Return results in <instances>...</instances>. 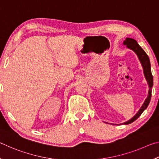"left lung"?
I'll return each instance as SVG.
<instances>
[{
  "instance_id": "obj_1",
  "label": "left lung",
  "mask_w": 159,
  "mask_h": 159,
  "mask_svg": "<svg viewBox=\"0 0 159 159\" xmlns=\"http://www.w3.org/2000/svg\"><path fill=\"white\" fill-rule=\"evenodd\" d=\"M123 45H125L128 48L133 50L134 52L136 53V55H138L139 61L142 64V66L143 67V71H144V74L145 76V79H146L148 85H149V93H148V96L147 99H145L144 104H142V106L138 112L134 116L130 118V120H128L125 123H123V124H130V123H133L134 121L137 118L139 117L142 112H143L145 109L147 108L148 105H149L151 98H152V86H153V76L152 74V71H151V64H150V61L149 58L147 55V53L144 52V50L142 49V48L139 46V44L135 40L133 39H130V38H126L125 40L123 41Z\"/></svg>"
}]
</instances>
